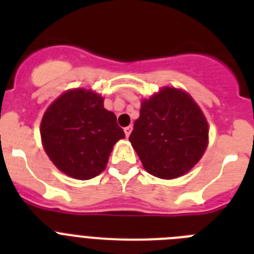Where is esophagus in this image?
Segmentation results:
<instances>
[{
    "label": "esophagus",
    "mask_w": 254,
    "mask_h": 254,
    "mask_svg": "<svg viewBox=\"0 0 254 254\" xmlns=\"http://www.w3.org/2000/svg\"><path fill=\"white\" fill-rule=\"evenodd\" d=\"M132 132V126H128V127H126L125 128V133H126V137H128L129 134Z\"/></svg>",
    "instance_id": "esophagus-1"
}]
</instances>
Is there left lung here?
Instances as JSON below:
<instances>
[{"label": "left lung", "instance_id": "1", "mask_svg": "<svg viewBox=\"0 0 254 254\" xmlns=\"http://www.w3.org/2000/svg\"><path fill=\"white\" fill-rule=\"evenodd\" d=\"M129 141L147 173L174 179L202 158L208 125L190 94L167 86L142 100Z\"/></svg>", "mask_w": 254, "mask_h": 254}]
</instances>
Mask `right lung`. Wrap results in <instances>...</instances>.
I'll return each mask as SVG.
<instances>
[{"instance_id": "add662e5", "label": "right lung", "mask_w": 254, "mask_h": 254, "mask_svg": "<svg viewBox=\"0 0 254 254\" xmlns=\"http://www.w3.org/2000/svg\"><path fill=\"white\" fill-rule=\"evenodd\" d=\"M99 94L85 89L64 93L48 107L40 123L47 155L56 167L80 181L99 176L125 132Z\"/></svg>"}]
</instances>
